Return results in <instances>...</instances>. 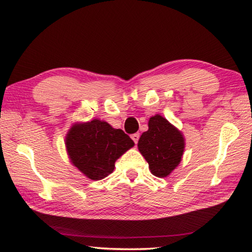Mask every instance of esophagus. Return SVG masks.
<instances>
[{"label": "esophagus", "mask_w": 252, "mask_h": 252, "mask_svg": "<svg viewBox=\"0 0 252 252\" xmlns=\"http://www.w3.org/2000/svg\"><path fill=\"white\" fill-rule=\"evenodd\" d=\"M139 137H140V136H139V133H133V134H131V139H132L134 144H138Z\"/></svg>", "instance_id": "obj_1"}]
</instances>
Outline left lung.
Wrapping results in <instances>:
<instances>
[{
  "mask_svg": "<svg viewBox=\"0 0 252 252\" xmlns=\"http://www.w3.org/2000/svg\"><path fill=\"white\" fill-rule=\"evenodd\" d=\"M138 148L148 162L150 172L165 178L181 162L185 139L166 119L155 115L149 120L148 130L139 139Z\"/></svg>",
  "mask_w": 252,
  "mask_h": 252,
  "instance_id": "8db88e82",
  "label": "left lung"
}]
</instances>
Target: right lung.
I'll return each instance as SVG.
<instances>
[{
  "label": "right lung",
  "mask_w": 252,
  "mask_h": 252,
  "mask_svg": "<svg viewBox=\"0 0 252 252\" xmlns=\"http://www.w3.org/2000/svg\"><path fill=\"white\" fill-rule=\"evenodd\" d=\"M71 162L92 180H102L114 170L115 160L134 145L121 129L93 120L74 125L65 139Z\"/></svg>",
  "instance_id": "add662e5"
}]
</instances>
